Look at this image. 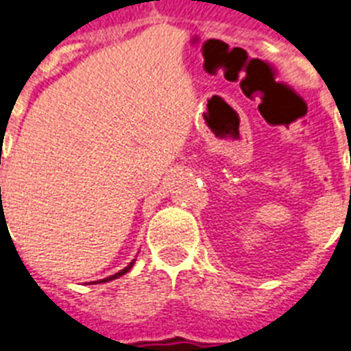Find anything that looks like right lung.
I'll return each instance as SVG.
<instances>
[{"instance_id": "obj_1", "label": "right lung", "mask_w": 351, "mask_h": 351, "mask_svg": "<svg viewBox=\"0 0 351 351\" xmlns=\"http://www.w3.org/2000/svg\"><path fill=\"white\" fill-rule=\"evenodd\" d=\"M0 189H1V187H0ZM133 263H135V261H131V263H130V265H128L126 269H122V270H121V272H117V274H115V276H110V278H106V279H102V283H104V281H111V279H115V278H121V276H122V274H126L128 270H130V269H131V267H133Z\"/></svg>"}]
</instances>
